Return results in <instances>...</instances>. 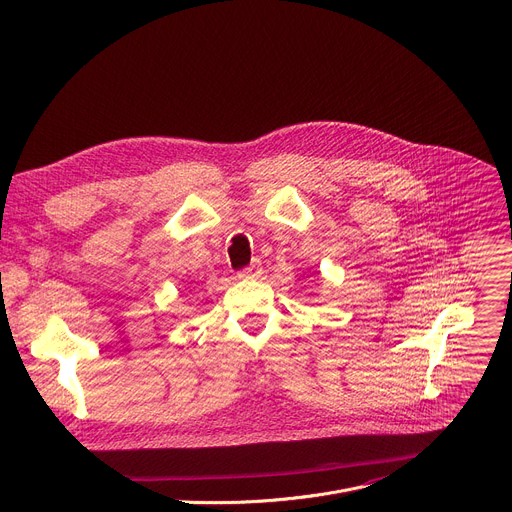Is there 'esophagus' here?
<instances>
[{"instance_id": "esophagus-1", "label": "esophagus", "mask_w": 512, "mask_h": 512, "mask_svg": "<svg viewBox=\"0 0 512 512\" xmlns=\"http://www.w3.org/2000/svg\"><path fill=\"white\" fill-rule=\"evenodd\" d=\"M263 271L259 261H253L249 267H245L243 271H239V279H251V277H259Z\"/></svg>"}]
</instances>
